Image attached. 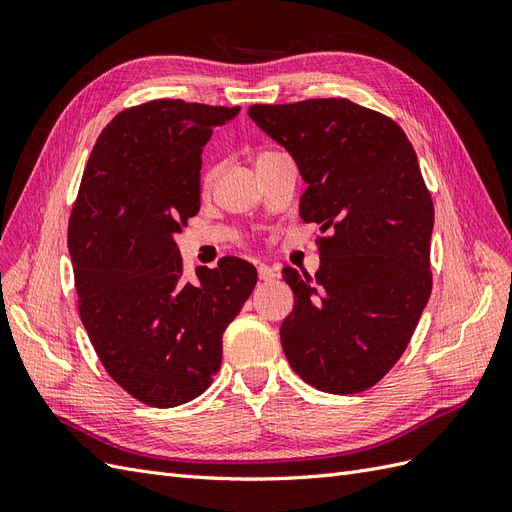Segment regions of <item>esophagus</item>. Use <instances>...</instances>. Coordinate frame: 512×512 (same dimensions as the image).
<instances>
[{"instance_id":"esophagus-1","label":"esophagus","mask_w":512,"mask_h":512,"mask_svg":"<svg viewBox=\"0 0 512 512\" xmlns=\"http://www.w3.org/2000/svg\"><path fill=\"white\" fill-rule=\"evenodd\" d=\"M275 269L271 267V265H260L258 267V277H260V282H273L275 280Z\"/></svg>"}]
</instances>
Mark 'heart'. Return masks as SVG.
Wrapping results in <instances>:
<instances>
[{
  "mask_svg": "<svg viewBox=\"0 0 512 512\" xmlns=\"http://www.w3.org/2000/svg\"><path fill=\"white\" fill-rule=\"evenodd\" d=\"M260 156H265V153H260ZM205 181H207V183H209V181H211V173H209V175H207V179H205Z\"/></svg>",
  "mask_w": 512,
  "mask_h": 512,
  "instance_id": "heart-1",
  "label": "heart"
}]
</instances>
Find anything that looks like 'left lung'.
<instances>
[{
  "label": "left lung",
  "instance_id": "8db88e82",
  "mask_svg": "<svg viewBox=\"0 0 512 512\" xmlns=\"http://www.w3.org/2000/svg\"><path fill=\"white\" fill-rule=\"evenodd\" d=\"M247 115L307 183L301 220L331 230L316 277L282 271L294 292L286 359L324 393H361L404 354L431 294L433 203L416 151L393 119L346 98L254 104Z\"/></svg>",
  "mask_w": 512,
  "mask_h": 512
}]
</instances>
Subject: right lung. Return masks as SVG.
<instances>
[{"label":"right lung","instance_id":"right-lung-1","mask_svg":"<svg viewBox=\"0 0 512 512\" xmlns=\"http://www.w3.org/2000/svg\"><path fill=\"white\" fill-rule=\"evenodd\" d=\"M239 106L153 100L98 136L68 224L83 327L104 369L147 406L209 389L222 335L258 273L241 258L183 277L175 235L200 209L203 147Z\"/></svg>","mask_w":512,"mask_h":512}]
</instances>
